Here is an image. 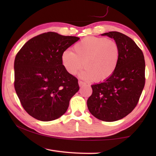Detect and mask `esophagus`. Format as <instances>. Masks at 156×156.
<instances>
[{
  "label": "esophagus",
  "instance_id": "34e87169",
  "mask_svg": "<svg viewBox=\"0 0 156 156\" xmlns=\"http://www.w3.org/2000/svg\"><path fill=\"white\" fill-rule=\"evenodd\" d=\"M78 84H79V86H80V87H82V86H83V85H85V83H84V82H83V81L79 80L78 81Z\"/></svg>",
  "mask_w": 156,
  "mask_h": 156
}]
</instances>
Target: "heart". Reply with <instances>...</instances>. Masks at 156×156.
<instances>
[{"label":"heart","mask_w":156,"mask_h":156,"mask_svg":"<svg viewBox=\"0 0 156 156\" xmlns=\"http://www.w3.org/2000/svg\"><path fill=\"white\" fill-rule=\"evenodd\" d=\"M73 51L66 50L61 60L65 69L75 75L83 68L80 77L95 82L107 80L117 68L120 50L113 41L99 37H86L73 46Z\"/></svg>","instance_id":"obj_1"}]
</instances>
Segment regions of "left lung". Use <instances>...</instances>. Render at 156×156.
Returning <instances> with one entry per match:
<instances>
[{"label": "left lung", "instance_id": "left-lung-1", "mask_svg": "<svg viewBox=\"0 0 156 156\" xmlns=\"http://www.w3.org/2000/svg\"><path fill=\"white\" fill-rule=\"evenodd\" d=\"M114 39L120 50L117 68L111 77L91 85L87 107L94 117L105 122L122 119L136 107L145 84L143 53L131 38L118 31L101 34Z\"/></svg>", "mask_w": 156, "mask_h": 156}]
</instances>
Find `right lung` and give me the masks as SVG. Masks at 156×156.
Wrapping results in <instances>:
<instances>
[{
    "label": "right lung",
    "instance_id": "right-lung-1",
    "mask_svg": "<svg viewBox=\"0 0 156 156\" xmlns=\"http://www.w3.org/2000/svg\"><path fill=\"white\" fill-rule=\"evenodd\" d=\"M78 37L44 33L28 41L14 60V88L23 107L33 118L51 121L67 112L79 90L78 79L62 65V54Z\"/></svg>",
    "mask_w": 156,
    "mask_h": 156
}]
</instances>
